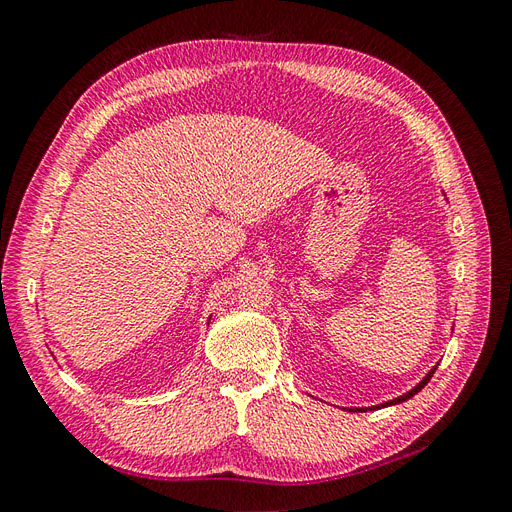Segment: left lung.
<instances>
[{"label": "left lung", "instance_id": "obj_1", "mask_svg": "<svg viewBox=\"0 0 512 512\" xmlns=\"http://www.w3.org/2000/svg\"><path fill=\"white\" fill-rule=\"evenodd\" d=\"M438 369V363L436 365H433L429 371H427V374L423 376V380L421 382H418L416 386H412V389L410 391H406L404 395H399V397H395V399H389V401H382V404H376V406H367V408H348L350 412H367V410H380V408H389V406H397V404H404V401H408L410 397H414L418 391H423V386L431 380V376H433V371H436Z\"/></svg>", "mask_w": 512, "mask_h": 512}]
</instances>
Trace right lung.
Listing matches in <instances>:
<instances>
[{
	"mask_svg": "<svg viewBox=\"0 0 512 512\" xmlns=\"http://www.w3.org/2000/svg\"><path fill=\"white\" fill-rule=\"evenodd\" d=\"M209 320H211V318H209ZM207 324H209V322H207Z\"/></svg>",
	"mask_w": 512,
	"mask_h": 512,
	"instance_id": "add662e5",
	"label": "right lung"
}]
</instances>
